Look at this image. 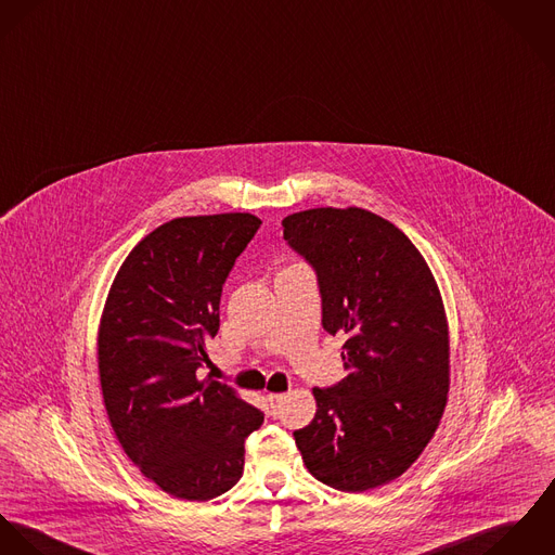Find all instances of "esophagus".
Here are the masks:
<instances>
[{
  "label": "esophagus",
  "instance_id": "34e87169",
  "mask_svg": "<svg viewBox=\"0 0 555 555\" xmlns=\"http://www.w3.org/2000/svg\"><path fill=\"white\" fill-rule=\"evenodd\" d=\"M285 393H268V406H270V413L272 415H279V411H281V406H283V402H285Z\"/></svg>",
  "mask_w": 555,
  "mask_h": 555
}]
</instances>
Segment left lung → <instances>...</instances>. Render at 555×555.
<instances>
[{
	"mask_svg": "<svg viewBox=\"0 0 555 555\" xmlns=\"http://www.w3.org/2000/svg\"><path fill=\"white\" fill-rule=\"evenodd\" d=\"M283 228L287 245L317 274L323 330L347 338V376L312 389L314 420L294 438L317 481L366 492L398 479L442 417V300L422 253L374 212L310 208L285 217Z\"/></svg>",
	"mask_w": 555,
	"mask_h": 555,
	"instance_id": "left-lung-1",
	"label": "left lung"
}]
</instances>
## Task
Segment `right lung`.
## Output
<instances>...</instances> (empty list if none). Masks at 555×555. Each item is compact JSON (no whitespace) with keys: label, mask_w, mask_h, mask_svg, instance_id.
Instances as JSON below:
<instances>
[{"label":"right lung","mask_w":555,"mask_h":555,"mask_svg":"<svg viewBox=\"0 0 555 555\" xmlns=\"http://www.w3.org/2000/svg\"><path fill=\"white\" fill-rule=\"evenodd\" d=\"M261 221L248 212L172 219L117 272L100 325L106 413L127 457L164 492L210 500L245 470L263 413L202 376L225 279Z\"/></svg>","instance_id":"right-lung-1"}]
</instances>
